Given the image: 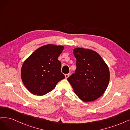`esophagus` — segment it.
<instances>
[{
  "label": "esophagus",
  "instance_id": "1",
  "mask_svg": "<svg viewBox=\"0 0 130 130\" xmlns=\"http://www.w3.org/2000/svg\"><path fill=\"white\" fill-rule=\"evenodd\" d=\"M69 76H70V73H68V74H65V78L67 79L69 77Z\"/></svg>",
  "mask_w": 130,
  "mask_h": 130
}]
</instances>
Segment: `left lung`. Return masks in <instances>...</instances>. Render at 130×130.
<instances>
[{
    "label": "left lung",
    "instance_id": "8db88e82",
    "mask_svg": "<svg viewBox=\"0 0 130 130\" xmlns=\"http://www.w3.org/2000/svg\"><path fill=\"white\" fill-rule=\"evenodd\" d=\"M73 54L77 59V68L68 80L82 100L94 101L103 94L108 86V66L101 56L92 50L76 48Z\"/></svg>",
    "mask_w": 130,
    "mask_h": 130
}]
</instances>
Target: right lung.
Masks as SVG:
<instances>
[{
  "label": "right lung",
  "mask_w": 130,
  "mask_h": 130,
  "mask_svg": "<svg viewBox=\"0 0 130 130\" xmlns=\"http://www.w3.org/2000/svg\"><path fill=\"white\" fill-rule=\"evenodd\" d=\"M64 47L48 44L36 50L24 61L21 77L24 85L33 94L43 95L50 92L57 84L65 78L58 59Z\"/></svg>",
  "instance_id": "obj_1"
}]
</instances>
